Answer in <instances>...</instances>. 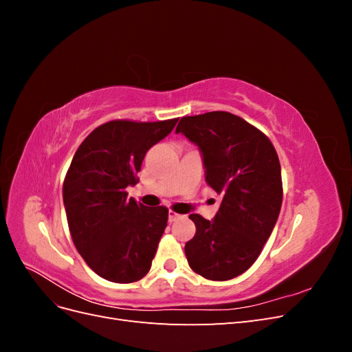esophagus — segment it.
<instances>
[{"mask_svg": "<svg viewBox=\"0 0 352 352\" xmlns=\"http://www.w3.org/2000/svg\"><path fill=\"white\" fill-rule=\"evenodd\" d=\"M180 217H182V216L177 214V212H175V211H172V210L168 211V220H170V221H176V220H179Z\"/></svg>", "mask_w": 352, "mask_h": 352, "instance_id": "obj_1", "label": "esophagus"}]
</instances>
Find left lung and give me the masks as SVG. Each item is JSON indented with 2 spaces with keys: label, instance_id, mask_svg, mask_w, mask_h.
I'll return each mask as SVG.
<instances>
[{
  "label": "left lung",
  "instance_id": "8db88e82",
  "mask_svg": "<svg viewBox=\"0 0 352 352\" xmlns=\"http://www.w3.org/2000/svg\"><path fill=\"white\" fill-rule=\"evenodd\" d=\"M176 133L198 145L206 182L221 195L212 220L189 216L197 226L185 245L189 267L210 280L236 278L258 258L279 217L278 153L257 127L228 111L182 117Z\"/></svg>",
  "mask_w": 352,
  "mask_h": 352
}]
</instances>
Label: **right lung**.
Returning <instances> with one entry per match:
<instances>
[{
	"mask_svg": "<svg viewBox=\"0 0 352 352\" xmlns=\"http://www.w3.org/2000/svg\"><path fill=\"white\" fill-rule=\"evenodd\" d=\"M177 120H111L94 129L74 153L63 184L70 235L102 279L132 283L151 269L168 210L138 204L126 188L138 184L146 151Z\"/></svg>",
	"mask_w": 352,
	"mask_h": 352,
	"instance_id": "1",
	"label": "right lung"
}]
</instances>
